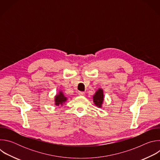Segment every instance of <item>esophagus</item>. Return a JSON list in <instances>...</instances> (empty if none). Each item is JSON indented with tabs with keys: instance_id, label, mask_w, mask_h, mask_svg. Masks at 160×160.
Masks as SVG:
<instances>
[{
	"instance_id": "obj_1",
	"label": "esophagus",
	"mask_w": 160,
	"mask_h": 160,
	"mask_svg": "<svg viewBox=\"0 0 160 160\" xmlns=\"http://www.w3.org/2000/svg\"><path fill=\"white\" fill-rule=\"evenodd\" d=\"M78 95L80 96H85V92H78Z\"/></svg>"
}]
</instances>
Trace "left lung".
Wrapping results in <instances>:
<instances>
[{
  "label": "left lung",
  "mask_w": 160,
  "mask_h": 160,
  "mask_svg": "<svg viewBox=\"0 0 160 160\" xmlns=\"http://www.w3.org/2000/svg\"><path fill=\"white\" fill-rule=\"evenodd\" d=\"M104 100V95L103 89L99 88L93 96V102L94 104L99 108H102V104Z\"/></svg>",
  "instance_id": "8db88e82"
}]
</instances>
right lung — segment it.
<instances>
[{"label":"right lung","instance_id":"obj_1","mask_svg":"<svg viewBox=\"0 0 160 160\" xmlns=\"http://www.w3.org/2000/svg\"><path fill=\"white\" fill-rule=\"evenodd\" d=\"M67 100L68 98L64 96L62 91L59 90L58 93L54 97V104L57 106H59V105L63 106Z\"/></svg>","mask_w":160,"mask_h":160}]
</instances>
